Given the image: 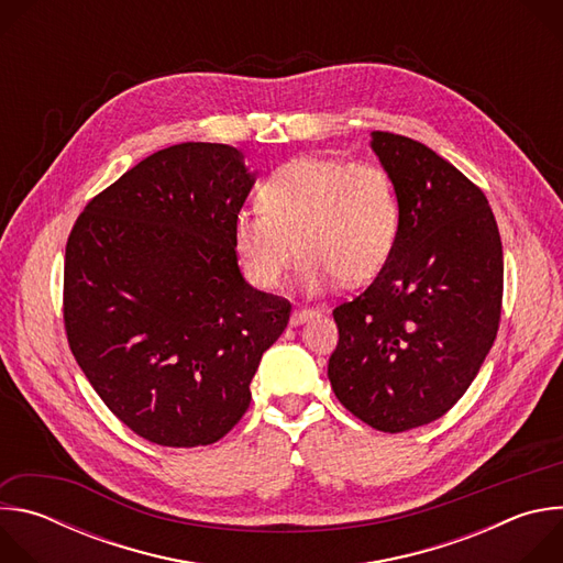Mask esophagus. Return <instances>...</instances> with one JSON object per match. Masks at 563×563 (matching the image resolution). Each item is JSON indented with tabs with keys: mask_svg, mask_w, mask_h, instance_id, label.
I'll return each instance as SVG.
<instances>
[{
	"mask_svg": "<svg viewBox=\"0 0 563 563\" xmlns=\"http://www.w3.org/2000/svg\"><path fill=\"white\" fill-rule=\"evenodd\" d=\"M313 313H316V309L298 305V307L291 311V325H300V323H305V320H307V318H311Z\"/></svg>",
	"mask_w": 563,
	"mask_h": 563,
	"instance_id": "34e87169",
	"label": "esophagus"
}]
</instances>
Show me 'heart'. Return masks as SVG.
<instances>
[{"label": "heart", "instance_id": "obj_1", "mask_svg": "<svg viewBox=\"0 0 563 563\" xmlns=\"http://www.w3.org/2000/svg\"><path fill=\"white\" fill-rule=\"evenodd\" d=\"M261 211H240L233 247L247 278L274 289L298 256L300 285L323 289L372 280L387 263L398 233V198L385 169L336 157H296L258 191Z\"/></svg>", "mask_w": 563, "mask_h": 563}]
</instances>
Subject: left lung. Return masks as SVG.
I'll use <instances>...</instances> for the list:
<instances>
[{"instance_id": "obj_1", "label": "left lung", "mask_w": 563, "mask_h": 563, "mask_svg": "<svg viewBox=\"0 0 563 563\" xmlns=\"http://www.w3.org/2000/svg\"><path fill=\"white\" fill-rule=\"evenodd\" d=\"M372 148L398 198L394 250L374 283L336 305V398L380 432L441 419L465 394L499 330L504 250L472 180L426 144L387 131Z\"/></svg>"}]
</instances>
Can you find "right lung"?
Listing matches in <instances>:
<instances>
[{
    "instance_id": "add662e5",
    "label": "right lung",
    "mask_w": 563,
    "mask_h": 563,
    "mask_svg": "<svg viewBox=\"0 0 563 563\" xmlns=\"http://www.w3.org/2000/svg\"><path fill=\"white\" fill-rule=\"evenodd\" d=\"M252 185L238 148L174 144L98 194L66 240L68 347L104 406L151 443L222 439L289 323V300L238 269L233 222Z\"/></svg>"
}]
</instances>
